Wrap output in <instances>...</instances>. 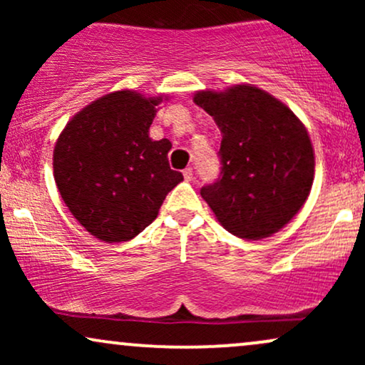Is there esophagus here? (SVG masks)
I'll list each match as a JSON object with an SVG mask.
<instances>
[{
	"label": "esophagus",
	"mask_w": 365,
	"mask_h": 365,
	"mask_svg": "<svg viewBox=\"0 0 365 365\" xmlns=\"http://www.w3.org/2000/svg\"><path fill=\"white\" fill-rule=\"evenodd\" d=\"M183 177H185V180H192V177H194V170L188 166V168L183 170Z\"/></svg>",
	"instance_id": "34e87169"
}]
</instances>
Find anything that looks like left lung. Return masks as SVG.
Returning <instances> with one entry per match:
<instances>
[{
  "instance_id": "obj_1",
  "label": "left lung",
  "mask_w": 365,
  "mask_h": 365,
  "mask_svg": "<svg viewBox=\"0 0 365 365\" xmlns=\"http://www.w3.org/2000/svg\"><path fill=\"white\" fill-rule=\"evenodd\" d=\"M194 103L221 130V171L200 195L235 237L266 238L292 220L311 192L314 150L290 108L267 92L235 86L197 92Z\"/></svg>"
}]
</instances>
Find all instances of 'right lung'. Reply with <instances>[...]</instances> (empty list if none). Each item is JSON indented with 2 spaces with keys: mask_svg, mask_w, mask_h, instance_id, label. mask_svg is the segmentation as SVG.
<instances>
[{
  "mask_svg": "<svg viewBox=\"0 0 365 365\" xmlns=\"http://www.w3.org/2000/svg\"><path fill=\"white\" fill-rule=\"evenodd\" d=\"M159 103L132 91L111 92L77 113L54 145L61 199L91 235L108 244L139 235L183 180L170 168L171 142L149 137Z\"/></svg>",
  "mask_w": 365,
  "mask_h": 365,
  "instance_id": "right-lung-1",
  "label": "right lung"
}]
</instances>
